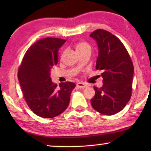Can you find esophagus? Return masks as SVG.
Instances as JSON below:
<instances>
[{
	"instance_id": "34e87169",
	"label": "esophagus",
	"mask_w": 151,
	"mask_h": 151,
	"mask_svg": "<svg viewBox=\"0 0 151 151\" xmlns=\"http://www.w3.org/2000/svg\"><path fill=\"white\" fill-rule=\"evenodd\" d=\"M77 86L79 88H85L87 86V85L85 83H84V82H78L77 84Z\"/></svg>"
}]
</instances>
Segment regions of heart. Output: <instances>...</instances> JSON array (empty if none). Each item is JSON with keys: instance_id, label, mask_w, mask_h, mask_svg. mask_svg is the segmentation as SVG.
<instances>
[{"instance_id": "b5f03b06", "label": "heart", "mask_w": 151, "mask_h": 151, "mask_svg": "<svg viewBox=\"0 0 151 151\" xmlns=\"http://www.w3.org/2000/svg\"><path fill=\"white\" fill-rule=\"evenodd\" d=\"M76 49L78 53L83 52L85 51H91V45L84 41H80L76 45Z\"/></svg>"}]
</instances>
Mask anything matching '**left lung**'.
Masks as SVG:
<instances>
[{
    "instance_id": "1",
    "label": "left lung",
    "mask_w": 151,
    "mask_h": 151,
    "mask_svg": "<svg viewBox=\"0 0 151 151\" xmlns=\"http://www.w3.org/2000/svg\"><path fill=\"white\" fill-rule=\"evenodd\" d=\"M90 37L98 44L96 68L102 71L103 78L102 87L93 86L96 94L91 103L98 112L114 115L122 110L131 98L133 62L123 43L111 33L99 29Z\"/></svg>"
}]
</instances>
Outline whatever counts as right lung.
I'll return each mask as SVG.
<instances>
[{"label":"right lung","mask_w":151,"mask_h":151,"mask_svg":"<svg viewBox=\"0 0 151 151\" xmlns=\"http://www.w3.org/2000/svg\"><path fill=\"white\" fill-rule=\"evenodd\" d=\"M66 40L40 39L26 51L18 71L22 95L29 109L44 118L61 114L69 106L76 84L62 82L57 85L50 77L51 68L58 63V53Z\"/></svg>","instance_id":"obj_1"}]
</instances>
